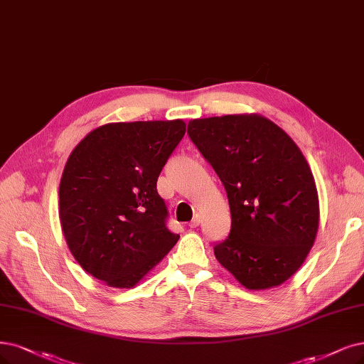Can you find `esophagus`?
I'll list each match as a JSON object with an SVG mask.
<instances>
[{"mask_svg": "<svg viewBox=\"0 0 364 364\" xmlns=\"http://www.w3.org/2000/svg\"><path fill=\"white\" fill-rule=\"evenodd\" d=\"M199 223H200V218H199V214H195L193 219L189 222V226H191V228H196V226H199Z\"/></svg>", "mask_w": 364, "mask_h": 364, "instance_id": "obj_1", "label": "esophagus"}]
</instances>
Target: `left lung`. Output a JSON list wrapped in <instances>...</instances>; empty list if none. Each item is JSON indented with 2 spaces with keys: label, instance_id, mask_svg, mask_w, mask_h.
Returning a JSON list of instances; mask_svg holds the SVG:
<instances>
[{
  "label": "left lung",
  "instance_id": "left-lung-1",
  "mask_svg": "<svg viewBox=\"0 0 364 364\" xmlns=\"http://www.w3.org/2000/svg\"><path fill=\"white\" fill-rule=\"evenodd\" d=\"M187 133L230 200L231 232L214 246L216 259L247 289L282 285L303 265L319 225L315 178L300 148L258 114L192 119Z\"/></svg>",
  "mask_w": 364,
  "mask_h": 364
}]
</instances>
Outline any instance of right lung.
Masks as SVG:
<instances>
[{
	"label": "right lung",
	"mask_w": 364,
	"mask_h": 364,
	"mask_svg": "<svg viewBox=\"0 0 364 364\" xmlns=\"http://www.w3.org/2000/svg\"><path fill=\"white\" fill-rule=\"evenodd\" d=\"M184 133L183 119L109 123L91 130L67 159L60 181L65 243L107 287L133 288L178 241L156 186Z\"/></svg>",
	"instance_id": "right-lung-1"
}]
</instances>
